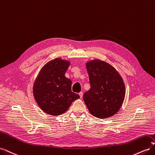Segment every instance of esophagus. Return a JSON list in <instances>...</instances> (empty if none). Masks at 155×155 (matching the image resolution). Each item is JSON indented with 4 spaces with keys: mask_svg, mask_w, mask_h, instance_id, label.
<instances>
[{
    "mask_svg": "<svg viewBox=\"0 0 155 155\" xmlns=\"http://www.w3.org/2000/svg\"><path fill=\"white\" fill-rule=\"evenodd\" d=\"M83 92H81L79 93V96H80L81 98L83 97Z\"/></svg>",
    "mask_w": 155,
    "mask_h": 155,
    "instance_id": "34e87169",
    "label": "esophagus"
}]
</instances>
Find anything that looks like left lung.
<instances>
[{
	"label": "left lung",
	"mask_w": 155,
	"mask_h": 155,
	"mask_svg": "<svg viewBox=\"0 0 155 155\" xmlns=\"http://www.w3.org/2000/svg\"><path fill=\"white\" fill-rule=\"evenodd\" d=\"M91 88L83 100L90 113L100 119L114 115L123 104L125 87L116 68L104 61L94 59L86 63Z\"/></svg>",
	"instance_id": "left-lung-1"
}]
</instances>
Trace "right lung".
<instances>
[{
	"label": "right lung",
	"instance_id": "1",
	"mask_svg": "<svg viewBox=\"0 0 155 155\" xmlns=\"http://www.w3.org/2000/svg\"><path fill=\"white\" fill-rule=\"evenodd\" d=\"M70 62L55 58L46 63L33 86L37 105L48 114L58 116L66 112L72 103L80 96L72 92V81L64 74Z\"/></svg>",
	"mask_w": 155,
	"mask_h": 155
}]
</instances>
